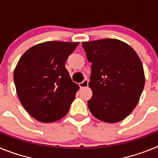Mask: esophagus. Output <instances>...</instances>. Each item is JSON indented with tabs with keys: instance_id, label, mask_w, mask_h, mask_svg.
Instances as JSON below:
<instances>
[{
	"instance_id": "34e87169",
	"label": "esophagus",
	"mask_w": 158,
	"mask_h": 158,
	"mask_svg": "<svg viewBox=\"0 0 158 158\" xmlns=\"http://www.w3.org/2000/svg\"><path fill=\"white\" fill-rule=\"evenodd\" d=\"M88 85H89V80H88V79H85L83 81L81 82V83L79 84V85H80V87L81 88V89H82V88L87 87Z\"/></svg>"
}]
</instances>
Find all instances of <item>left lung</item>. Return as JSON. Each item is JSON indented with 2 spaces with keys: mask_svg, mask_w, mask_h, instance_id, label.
Here are the masks:
<instances>
[{
  "mask_svg": "<svg viewBox=\"0 0 158 158\" xmlns=\"http://www.w3.org/2000/svg\"><path fill=\"white\" fill-rule=\"evenodd\" d=\"M92 73L89 111L103 122L117 123L132 112L145 85L144 69L131 46L115 39L82 42Z\"/></svg>",
  "mask_w": 158,
  "mask_h": 158,
  "instance_id": "obj_1",
  "label": "left lung"
}]
</instances>
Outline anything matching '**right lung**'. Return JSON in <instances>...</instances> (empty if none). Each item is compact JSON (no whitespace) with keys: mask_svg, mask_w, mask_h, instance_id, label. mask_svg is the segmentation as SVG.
<instances>
[{"mask_svg":"<svg viewBox=\"0 0 158 158\" xmlns=\"http://www.w3.org/2000/svg\"><path fill=\"white\" fill-rule=\"evenodd\" d=\"M79 43L50 41L33 46L19 58L14 83L25 110L36 120L52 123L66 115L79 85L65 61Z\"/></svg>","mask_w":158,"mask_h":158,"instance_id":"right-lung-1","label":"right lung"}]
</instances>
